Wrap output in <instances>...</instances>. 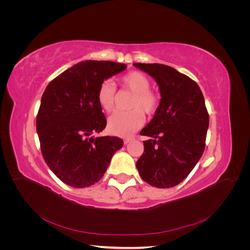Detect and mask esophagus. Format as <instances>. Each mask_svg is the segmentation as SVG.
<instances>
[{
    "label": "esophagus",
    "instance_id": "34e87169",
    "mask_svg": "<svg viewBox=\"0 0 250 250\" xmlns=\"http://www.w3.org/2000/svg\"><path fill=\"white\" fill-rule=\"evenodd\" d=\"M133 140V138H125L124 139V144H128L129 142H131Z\"/></svg>",
    "mask_w": 250,
    "mask_h": 250
}]
</instances>
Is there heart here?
<instances>
[{
	"label": "heart",
	"mask_w": 250,
	"mask_h": 250,
	"mask_svg": "<svg viewBox=\"0 0 250 250\" xmlns=\"http://www.w3.org/2000/svg\"><path fill=\"white\" fill-rule=\"evenodd\" d=\"M120 83L124 88L133 94L128 111H118L108 119V130L121 137H126L137 131L145 122L143 111L151 116L155 113L161 103V95L151 89V82L145 74L132 71L123 75ZM97 101L100 107L110 112L116 105V86L111 81H103L97 92Z\"/></svg>",
	"instance_id": "obj_1"
}]
</instances>
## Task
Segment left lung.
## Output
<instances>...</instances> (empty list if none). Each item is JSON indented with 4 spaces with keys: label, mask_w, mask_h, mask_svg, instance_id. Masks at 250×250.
I'll return each mask as SVG.
<instances>
[{
    "label": "left lung",
    "mask_w": 250,
    "mask_h": 250,
    "mask_svg": "<svg viewBox=\"0 0 250 250\" xmlns=\"http://www.w3.org/2000/svg\"><path fill=\"white\" fill-rule=\"evenodd\" d=\"M157 82L161 103L141 134L144 153L137 162L140 176L166 188L180 184L198 163L206 148L209 123L200 87L187 75L160 63H133Z\"/></svg>",
    "instance_id": "1"
}]
</instances>
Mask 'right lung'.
Masks as SVG:
<instances>
[{
  "label": "right lung",
  "instance_id": "right-lung-1",
  "mask_svg": "<svg viewBox=\"0 0 250 250\" xmlns=\"http://www.w3.org/2000/svg\"><path fill=\"white\" fill-rule=\"evenodd\" d=\"M126 64L85 60L65 70L44 89L36 117L44 162L64 184L85 188L99 181L112 155L123 147L117 137L90 138L106 127L97 101L101 83Z\"/></svg>",
  "mask_w": 250,
  "mask_h": 250
}]
</instances>
